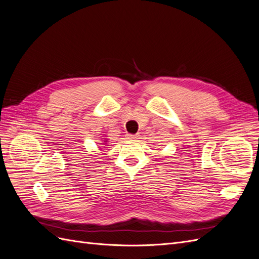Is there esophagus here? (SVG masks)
Masks as SVG:
<instances>
[{
	"instance_id": "1",
	"label": "esophagus",
	"mask_w": 259,
	"mask_h": 259,
	"mask_svg": "<svg viewBox=\"0 0 259 259\" xmlns=\"http://www.w3.org/2000/svg\"><path fill=\"white\" fill-rule=\"evenodd\" d=\"M138 136L137 135H133V134H127L126 135V138L127 139H136Z\"/></svg>"
}]
</instances>
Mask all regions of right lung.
I'll use <instances>...</instances> for the list:
<instances>
[{"instance_id": "right-lung-1", "label": "right lung", "mask_w": 259, "mask_h": 259, "mask_svg": "<svg viewBox=\"0 0 259 259\" xmlns=\"http://www.w3.org/2000/svg\"><path fill=\"white\" fill-rule=\"evenodd\" d=\"M104 140H105V142H103V143H105V144H107V142H108V140H107V138H105V139H104ZM105 144H104V145H105Z\"/></svg>"}]
</instances>
